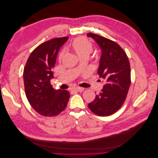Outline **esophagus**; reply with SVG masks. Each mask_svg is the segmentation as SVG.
Here are the masks:
<instances>
[{
    "mask_svg": "<svg viewBox=\"0 0 158 158\" xmlns=\"http://www.w3.org/2000/svg\"><path fill=\"white\" fill-rule=\"evenodd\" d=\"M73 90L76 91V92H83L84 88H80V87H76L73 89Z\"/></svg>",
    "mask_w": 158,
    "mask_h": 158,
    "instance_id": "obj_1",
    "label": "esophagus"
}]
</instances>
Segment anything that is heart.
I'll use <instances>...</instances> for the list:
<instances>
[{
  "label": "heart",
  "instance_id": "obj_1",
  "mask_svg": "<svg viewBox=\"0 0 158 158\" xmlns=\"http://www.w3.org/2000/svg\"><path fill=\"white\" fill-rule=\"evenodd\" d=\"M72 48L75 51L79 57L83 55H89L93 51V45L85 37H80L75 39L72 43ZM63 56V52H61L59 56L60 59Z\"/></svg>",
  "mask_w": 158,
  "mask_h": 158
}]
</instances>
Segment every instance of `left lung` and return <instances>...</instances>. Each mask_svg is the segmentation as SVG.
I'll use <instances>...</instances> for the list:
<instances>
[{
  "label": "left lung",
  "instance_id": "obj_1",
  "mask_svg": "<svg viewBox=\"0 0 158 158\" xmlns=\"http://www.w3.org/2000/svg\"><path fill=\"white\" fill-rule=\"evenodd\" d=\"M87 36L92 37L102 49L98 74L105 81L103 89L88 107L99 116H109L118 111L126 99L131 83L130 63L117 43L92 33Z\"/></svg>",
  "mask_w": 158,
  "mask_h": 158
}]
</instances>
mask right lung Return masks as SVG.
<instances>
[{"instance_id":"1","label":"right lung","mask_w":158,"mask_h":158,"mask_svg":"<svg viewBox=\"0 0 158 158\" xmlns=\"http://www.w3.org/2000/svg\"><path fill=\"white\" fill-rule=\"evenodd\" d=\"M68 39V37H59L43 43L32 51L23 69L26 98L41 115H58L69 101L70 96L67 90L54 89L51 84L57 54Z\"/></svg>"}]
</instances>
